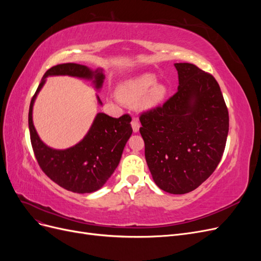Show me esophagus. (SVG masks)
<instances>
[{"instance_id": "34e87169", "label": "esophagus", "mask_w": 261, "mask_h": 261, "mask_svg": "<svg viewBox=\"0 0 261 261\" xmlns=\"http://www.w3.org/2000/svg\"><path fill=\"white\" fill-rule=\"evenodd\" d=\"M132 127H133V130L137 133L139 130V127H140V123L138 121L137 117H134L133 121H132Z\"/></svg>"}]
</instances>
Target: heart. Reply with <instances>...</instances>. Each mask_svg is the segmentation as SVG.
<instances>
[{
    "label": "heart",
    "instance_id": "obj_1",
    "mask_svg": "<svg viewBox=\"0 0 261 261\" xmlns=\"http://www.w3.org/2000/svg\"><path fill=\"white\" fill-rule=\"evenodd\" d=\"M167 88L161 84H155L153 75H141L127 81L118 89V98L127 105H134L139 101L140 106L149 109L153 108L164 99Z\"/></svg>",
    "mask_w": 261,
    "mask_h": 261
}]
</instances>
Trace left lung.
<instances>
[{
	"mask_svg": "<svg viewBox=\"0 0 261 261\" xmlns=\"http://www.w3.org/2000/svg\"><path fill=\"white\" fill-rule=\"evenodd\" d=\"M178 90L140 113L139 132L154 183L181 195L206 180L223 155L228 111L216 78L191 63H176Z\"/></svg>",
	"mask_w": 261,
	"mask_h": 261,
	"instance_id": "1",
	"label": "left lung"
}]
</instances>
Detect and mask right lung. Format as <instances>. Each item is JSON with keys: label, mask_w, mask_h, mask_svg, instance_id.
I'll list each match as a JSON object with an SVG mask.
<instances>
[{"label": "right lung", "mask_w": 261, "mask_h": 261, "mask_svg": "<svg viewBox=\"0 0 261 261\" xmlns=\"http://www.w3.org/2000/svg\"><path fill=\"white\" fill-rule=\"evenodd\" d=\"M52 75H68L92 80L100 88L105 80L102 70L92 72L85 65L65 63L53 66L45 72L29 107L28 124L30 141L39 167L54 183L67 191L86 194L98 191L120 163L123 149L133 129L128 114L118 118L98 113L85 138L76 146L66 150H55L45 146L39 138L33 123V106L38 92L44 84V78ZM98 101L101 103L100 99Z\"/></svg>", "instance_id": "right-lung-1"}]
</instances>
